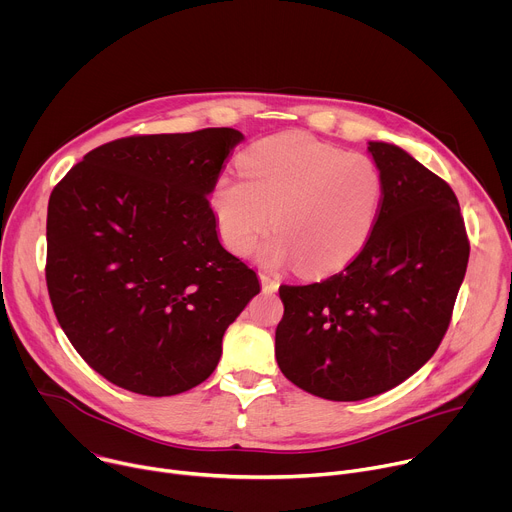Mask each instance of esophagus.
<instances>
[{
  "label": "esophagus",
  "mask_w": 512,
  "mask_h": 512,
  "mask_svg": "<svg viewBox=\"0 0 512 512\" xmlns=\"http://www.w3.org/2000/svg\"><path fill=\"white\" fill-rule=\"evenodd\" d=\"M259 279H261L263 291H267V294H273V291H277V287H279V279H277V277H273V275L261 271V273H259Z\"/></svg>",
  "instance_id": "34e87169"
}]
</instances>
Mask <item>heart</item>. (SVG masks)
Returning <instances> with one entry per match:
<instances>
[{
  "label": "heart",
  "mask_w": 512,
  "mask_h": 512,
  "mask_svg": "<svg viewBox=\"0 0 512 512\" xmlns=\"http://www.w3.org/2000/svg\"><path fill=\"white\" fill-rule=\"evenodd\" d=\"M241 168L245 178L221 174L208 196L229 251L249 255L273 216L275 235L259 259L294 261L304 275H324L350 263L371 239L383 202L373 158L306 133H279L247 148Z\"/></svg>",
  "instance_id": "1"
}]
</instances>
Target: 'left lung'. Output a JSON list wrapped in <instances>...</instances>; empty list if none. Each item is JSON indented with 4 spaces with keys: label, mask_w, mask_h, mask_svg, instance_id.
I'll use <instances>...</instances> for the list:
<instances>
[{
    "label": "left lung",
    "mask_w": 512,
    "mask_h": 512,
    "mask_svg": "<svg viewBox=\"0 0 512 512\" xmlns=\"http://www.w3.org/2000/svg\"><path fill=\"white\" fill-rule=\"evenodd\" d=\"M383 174L371 239L336 275L281 285V373L330 401L381 395L433 356L466 275L470 243L454 190L405 150L369 141Z\"/></svg>",
    "instance_id": "obj_1"
}]
</instances>
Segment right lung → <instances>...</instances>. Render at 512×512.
<instances>
[{"mask_svg":"<svg viewBox=\"0 0 512 512\" xmlns=\"http://www.w3.org/2000/svg\"><path fill=\"white\" fill-rule=\"evenodd\" d=\"M231 127L99 145L54 186L46 285L91 369L148 397L206 381L259 279L216 233L214 180L243 141Z\"/></svg>","mask_w":512,"mask_h":512,"instance_id":"right-lung-1","label":"right lung"}]
</instances>
